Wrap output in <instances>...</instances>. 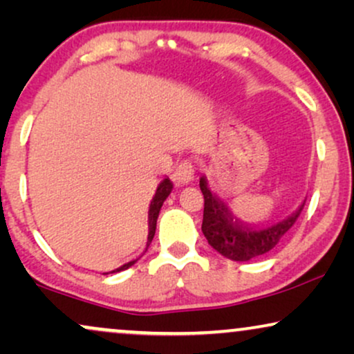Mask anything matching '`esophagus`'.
<instances>
[{"instance_id":"esophagus-1","label":"esophagus","mask_w":354,"mask_h":354,"mask_svg":"<svg viewBox=\"0 0 354 354\" xmlns=\"http://www.w3.org/2000/svg\"><path fill=\"white\" fill-rule=\"evenodd\" d=\"M195 177V166H193L192 161H182L178 164L176 172H174V178L178 183H188L193 180Z\"/></svg>"}]
</instances>
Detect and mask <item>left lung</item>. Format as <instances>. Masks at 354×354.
Segmentation results:
<instances>
[{
  "instance_id": "obj_1",
  "label": "left lung",
  "mask_w": 354,
  "mask_h": 354,
  "mask_svg": "<svg viewBox=\"0 0 354 354\" xmlns=\"http://www.w3.org/2000/svg\"><path fill=\"white\" fill-rule=\"evenodd\" d=\"M200 188L205 196L201 225L203 234H205L207 243L217 253L232 261H250L275 248L280 239L292 229L304 206L303 201L298 209L285 219L266 227H258L246 224L232 214L225 203L221 201V198H217L209 190L205 176L200 178Z\"/></svg>"
}]
</instances>
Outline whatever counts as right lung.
I'll list each match as a JSON object with an SVG mask.
<instances>
[{"label":"right lung","mask_w":354,"mask_h":354,"mask_svg":"<svg viewBox=\"0 0 354 354\" xmlns=\"http://www.w3.org/2000/svg\"><path fill=\"white\" fill-rule=\"evenodd\" d=\"M172 188H174L172 182L169 180V178H164V180L158 185V188H156V193H154V196H153V200H151V205H149V211H148V229H149V232H148L147 250H148L149 243H151V240H153V236H154V232H156V221H158L159 211H161V206H162V203L166 201V198H167L169 195H171ZM147 250H145V251H147ZM137 261H138V258H137V259L129 261V263L122 264V266H120V268L114 269V270H111V272H104V274L120 272V270L129 269L130 266H133L135 263H137Z\"/></svg>","instance_id":"obj_1"}]
</instances>
